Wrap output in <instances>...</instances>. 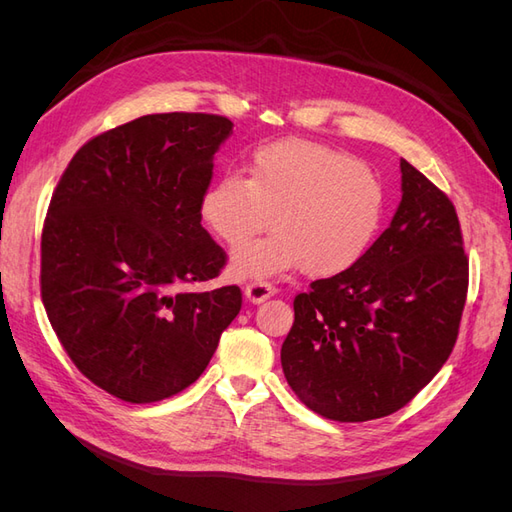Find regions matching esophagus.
<instances>
[{
    "label": "esophagus",
    "instance_id": "1",
    "mask_svg": "<svg viewBox=\"0 0 512 512\" xmlns=\"http://www.w3.org/2000/svg\"><path fill=\"white\" fill-rule=\"evenodd\" d=\"M243 292H245L247 301L262 303L265 299L273 297V294H275V286L269 284V282H265V280H254V282H250V284H245V290H243Z\"/></svg>",
    "mask_w": 512,
    "mask_h": 512
}]
</instances>
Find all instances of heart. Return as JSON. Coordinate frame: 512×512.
<instances>
[{"instance_id": "b5f03b06", "label": "heart", "mask_w": 512, "mask_h": 512, "mask_svg": "<svg viewBox=\"0 0 512 512\" xmlns=\"http://www.w3.org/2000/svg\"><path fill=\"white\" fill-rule=\"evenodd\" d=\"M384 213L386 190L374 170L348 151L303 138L256 149L247 177L228 173L200 200L205 224L226 245L272 222L273 236L232 254L241 277L299 267L309 277L344 273L376 241Z\"/></svg>"}]
</instances>
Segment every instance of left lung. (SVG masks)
<instances>
[{
    "mask_svg": "<svg viewBox=\"0 0 512 512\" xmlns=\"http://www.w3.org/2000/svg\"><path fill=\"white\" fill-rule=\"evenodd\" d=\"M391 226L348 271L294 297L284 376L303 404L339 423L404 408L451 356L468 297L455 205L401 160Z\"/></svg>",
    "mask_w": 512,
    "mask_h": 512,
    "instance_id": "left-lung-1",
    "label": "left lung"
}]
</instances>
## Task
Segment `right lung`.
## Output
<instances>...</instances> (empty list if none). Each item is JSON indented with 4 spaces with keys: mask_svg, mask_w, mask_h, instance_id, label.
I'll use <instances>...</instances> for the list:
<instances>
[{
    "mask_svg": "<svg viewBox=\"0 0 512 512\" xmlns=\"http://www.w3.org/2000/svg\"><path fill=\"white\" fill-rule=\"evenodd\" d=\"M232 121L145 115L74 153L53 192L40 243V294L81 374L130 404L198 380L239 314V286L218 277L226 252L200 224L213 156Z\"/></svg>",
    "mask_w": 512,
    "mask_h": 512,
    "instance_id": "1",
    "label": "right lung"
}]
</instances>
